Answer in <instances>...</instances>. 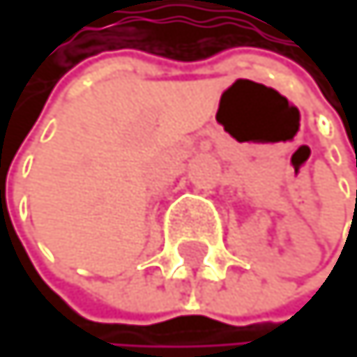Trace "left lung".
<instances>
[{"label":"left lung","instance_id":"8db88e82","mask_svg":"<svg viewBox=\"0 0 357 357\" xmlns=\"http://www.w3.org/2000/svg\"><path fill=\"white\" fill-rule=\"evenodd\" d=\"M356 201H357V192H356Z\"/></svg>","mask_w":357,"mask_h":357}]
</instances>
